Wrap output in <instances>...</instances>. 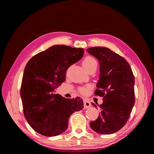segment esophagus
<instances>
[{"mask_svg": "<svg viewBox=\"0 0 154 154\" xmlns=\"http://www.w3.org/2000/svg\"><path fill=\"white\" fill-rule=\"evenodd\" d=\"M84 108H88L91 106V103L89 101H88L87 100H84Z\"/></svg>", "mask_w": 154, "mask_h": 154, "instance_id": "34e87169", "label": "esophagus"}]
</instances>
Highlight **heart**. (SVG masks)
<instances>
[{"instance_id": "obj_1", "label": "heart", "mask_w": 154, "mask_h": 154, "mask_svg": "<svg viewBox=\"0 0 154 154\" xmlns=\"http://www.w3.org/2000/svg\"><path fill=\"white\" fill-rule=\"evenodd\" d=\"M95 64H97V61L94 58H93L91 57H86L82 61L83 67L84 68V69L86 71L89 68H91L92 66H93ZM89 88H90L89 86L81 87V88H80L79 90L80 93H81L82 94H86V93H87L88 91Z\"/></svg>"}]
</instances>
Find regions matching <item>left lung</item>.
I'll return each mask as SVG.
<instances>
[{"label":"left lung","mask_w":154,"mask_h":154,"mask_svg":"<svg viewBox=\"0 0 154 154\" xmlns=\"http://www.w3.org/2000/svg\"><path fill=\"white\" fill-rule=\"evenodd\" d=\"M86 51L99 62L100 75L94 94L103 97V103H97L100 109L99 117L90 125L98 134H112L124 126L132 110L134 75L126 60L109 49L94 47Z\"/></svg>","instance_id":"8db88e82"}]
</instances>
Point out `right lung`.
<instances>
[{
	"instance_id": "right-lung-1",
	"label": "right lung",
	"mask_w": 154,
	"mask_h": 154,
	"mask_svg": "<svg viewBox=\"0 0 154 154\" xmlns=\"http://www.w3.org/2000/svg\"><path fill=\"white\" fill-rule=\"evenodd\" d=\"M84 49L53 46L33 57L26 64L20 87L24 114L30 127L46 137L68 128L69 118L83 108L80 97L66 99L55 90L66 80V72L83 56Z\"/></svg>"
}]
</instances>
